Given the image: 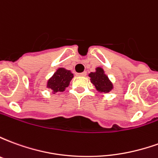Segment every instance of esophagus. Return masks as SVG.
Returning a JSON list of instances; mask_svg holds the SVG:
<instances>
[{
	"instance_id": "34e87169",
	"label": "esophagus",
	"mask_w": 158,
	"mask_h": 158,
	"mask_svg": "<svg viewBox=\"0 0 158 158\" xmlns=\"http://www.w3.org/2000/svg\"><path fill=\"white\" fill-rule=\"evenodd\" d=\"M87 74L86 72H83V73H76V75L77 76H85Z\"/></svg>"
}]
</instances>
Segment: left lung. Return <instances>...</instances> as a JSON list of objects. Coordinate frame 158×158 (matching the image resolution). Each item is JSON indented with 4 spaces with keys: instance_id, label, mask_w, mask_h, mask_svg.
<instances>
[{
    "instance_id": "left-lung-1",
    "label": "left lung",
    "mask_w": 158,
    "mask_h": 158,
    "mask_svg": "<svg viewBox=\"0 0 158 158\" xmlns=\"http://www.w3.org/2000/svg\"><path fill=\"white\" fill-rule=\"evenodd\" d=\"M90 81L96 89L102 93H108L113 89V85L102 68H96V72L89 74Z\"/></svg>"
}]
</instances>
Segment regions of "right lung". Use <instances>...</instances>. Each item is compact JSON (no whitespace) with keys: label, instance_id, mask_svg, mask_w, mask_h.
Returning <instances> with one entry per match:
<instances>
[{"label":"right lung","instance_id":"1","mask_svg":"<svg viewBox=\"0 0 158 158\" xmlns=\"http://www.w3.org/2000/svg\"><path fill=\"white\" fill-rule=\"evenodd\" d=\"M73 74L70 70L60 68L47 81V88L51 89L53 93L62 92L69 85Z\"/></svg>","mask_w":158,"mask_h":158}]
</instances>
